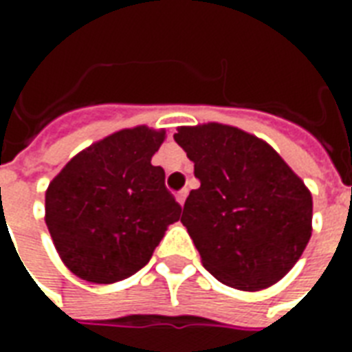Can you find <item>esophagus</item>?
Listing matches in <instances>:
<instances>
[{
    "mask_svg": "<svg viewBox=\"0 0 352 352\" xmlns=\"http://www.w3.org/2000/svg\"><path fill=\"white\" fill-rule=\"evenodd\" d=\"M186 194H188V192H186V190H181V192H179V194H177V201H179V206H181V207L184 206V199H186Z\"/></svg>",
    "mask_w": 352,
    "mask_h": 352,
    "instance_id": "1",
    "label": "esophagus"
}]
</instances>
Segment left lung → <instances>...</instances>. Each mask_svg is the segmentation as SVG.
<instances>
[{
    "label": "left lung",
    "mask_w": 352,
    "mask_h": 352,
    "mask_svg": "<svg viewBox=\"0 0 352 352\" xmlns=\"http://www.w3.org/2000/svg\"><path fill=\"white\" fill-rule=\"evenodd\" d=\"M173 139L199 179L181 222L204 267L249 292L283 279L309 243V188L272 145L236 126H181Z\"/></svg>",
    "instance_id": "1"
}]
</instances>
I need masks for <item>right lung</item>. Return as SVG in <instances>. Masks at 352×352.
<instances>
[{
	"instance_id": "obj_1",
	"label": "right lung",
	"mask_w": 352,
	"mask_h": 352,
	"mask_svg": "<svg viewBox=\"0 0 352 352\" xmlns=\"http://www.w3.org/2000/svg\"><path fill=\"white\" fill-rule=\"evenodd\" d=\"M166 130L124 128L75 154L45 192V222L65 267L111 285L151 260L181 206L153 166Z\"/></svg>"
}]
</instances>
